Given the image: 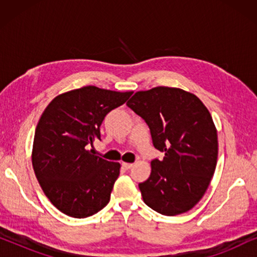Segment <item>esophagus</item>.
I'll list each match as a JSON object with an SVG mask.
<instances>
[{"label":"esophagus","instance_id":"obj_1","mask_svg":"<svg viewBox=\"0 0 257 257\" xmlns=\"http://www.w3.org/2000/svg\"><path fill=\"white\" fill-rule=\"evenodd\" d=\"M121 166L125 168V170H130L133 166V164H130V163H121Z\"/></svg>","mask_w":257,"mask_h":257}]
</instances>
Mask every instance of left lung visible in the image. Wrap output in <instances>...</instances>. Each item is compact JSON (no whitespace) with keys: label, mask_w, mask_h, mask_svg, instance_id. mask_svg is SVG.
Returning a JSON list of instances; mask_svg holds the SVG:
<instances>
[{"label":"left lung","mask_w":257,"mask_h":257,"mask_svg":"<svg viewBox=\"0 0 257 257\" xmlns=\"http://www.w3.org/2000/svg\"><path fill=\"white\" fill-rule=\"evenodd\" d=\"M126 105L149 125L153 145L165 152L151 161V174L139 184L144 202L174 216L192 209L208 188L217 161V132L195 94L179 87L138 91Z\"/></svg>","instance_id":"8db88e82"}]
</instances>
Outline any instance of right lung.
I'll list each match as a JSON object with an SVG mask.
<instances>
[{"label": "right lung", "instance_id": "1", "mask_svg": "<svg viewBox=\"0 0 257 257\" xmlns=\"http://www.w3.org/2000/svg\"><path fill=\"white\" fill-rule=\"evenodd\" d=\"M131 94L89 85L58 94L45 107L35 131L31 160L44 194L62 213L83 219L110 201L120 164L101 159L87 147L100 139L105 115Z\"/></svg>", "mask_w": 257, "mask_h": 257}]
</instances>
